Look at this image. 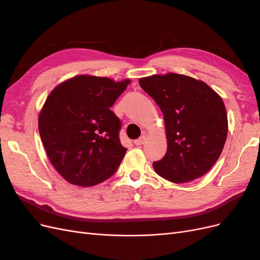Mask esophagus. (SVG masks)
Here are the masks:
<instances>
[{
    "label": "esophagus",
    "instance_id": "obj_1",
    "mask_svg": "<svg viewBox=\"0 0 260 260\" xmlns=\"http://www.w3.org/2000/svg\"><path fill=\"white\" fill-rule=\"evenodd\" d=\"M145 141H146V138H145L144 136H142V137H140L139 139H137V140L135 141V144H136V145H142V144H144Z\"/></svg>",
    "mask_w": 260,
    "mask_h": 260
}]
</instances>
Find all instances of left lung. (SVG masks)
I'll list each match as a JSON object with an SVG mask.
<instances>
[{"mask_svg":"<svg viewBox=\"0 0 260 260\" xmlns=\"http://www.w3.org/2000/svg\"><path fill=\"white\" fill-rule=\"evenodd\" d=\"M139 83L164 114L167 152L153 162L157 175L175 183L204 176L221 154L228 135L222 99L203 81L167 74Z\"/></svg>","mask_w":260,"mask_h":260,"instance_id":"1","label":"left lung"}]
</instances>
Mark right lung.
I'll use <instances>...</instances> for the list:
<instances>
[{"label":"right lung","instance_id":"obj_1","mask_svg":"<svg viewBox=\"0 0 260 260\" xmlns=\"http://www.w3.org/2000/svg\"><path fill=\"white\" fill-rule=\"evenodd\" d=\"M130 82L77 76L57 85L39 115V132L54 168L68 182L96 185L117 171L127 148L111 107Z\"/></svg>","mask_w":260,"mask_h":260}]
</instances>
